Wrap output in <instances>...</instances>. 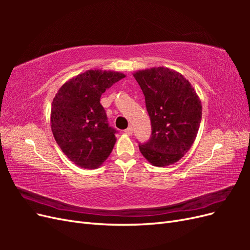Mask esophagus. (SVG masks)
<instances>
[{"label": "esophagus", "instance_id": "esophagus-1", "mask_svg": "<svg viewBox=\"0 0 250 250\" xmlns=\"http://www.w3.org/2000/svg\"><path fill=\"white\" fill-rule=\"evenodd\" d=\"M125 133L128 134V135H131L132 134V127L129 126L127 128V129H125Z\"/></svg>", "mask_w": 250, "mask_h": 250}]
</instances>
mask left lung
Here are the masks:
<instances>
[{
    "mask_svg": "<svg viewBox=\"0 0 250 250\" xmlns=\"http://www.w3.org/2000/svg\"><path fill=\"white\" fill-rule=\"evenodd\" d=\"M145 96L152 133L143 156L155 167L177 163L197 135L202 105L196 90L180 73L165 66H154L132 74Z\"/></svg>",
    "mask_w": 250,
    "mask_h": 250,
    "instance_id": "8db88e82",
    "label": "left lung"
}]
</instances>
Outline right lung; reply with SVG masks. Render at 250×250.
<instances>
[{"label": "right lung", "instance_id": "obj_1", "mask_svg": "<svg viewBox=\"0 0 250 250\" xmlns=\"http://www.w3.org/2000/svg\"><path fill=\"white\" fill-rule=\"evenodd\" d=\"M124 77L120 72L88 70L67 80L53 99V135L62 152L81 168H99L111 153L117 131L108 126L100 98Z\"/></svg>", "mask_w": 250, "mask_h": 250}]
</instances>
